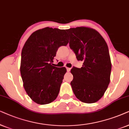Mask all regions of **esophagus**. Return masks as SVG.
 <instances>
[{"label":"esophagus","instance_id":"obj_1","mask_svg":"<svg viewBox=\"0 0 129 129\" xmlns=\"http://www.w3.org/2000/svg\"><path fill=\"white\" fill-rule=\"evenodd\" d=\"M70 70H71V68H68V67L67 68V71L68 72H69Z\"/></svg>","mask_w":129,"mask_h":129}]
</instances>
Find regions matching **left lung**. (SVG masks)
<instances>
[{"label":"left lung","instance_id":"1","mask_svg":"<svg viewBox=\"0 0 129 129\" xmlns=\"http://www.w3.org/2000/svg\"><path fill=\"white\" fill-rule=\"evenodd\" d=\"M70 47L82 67H73L71 85L81 102L94 103L103 97L110 83L111 63L106 42L97 30L87 27L67 30Z\"/></svg>","mask_w":129,"mask_h":129}]
</instances>
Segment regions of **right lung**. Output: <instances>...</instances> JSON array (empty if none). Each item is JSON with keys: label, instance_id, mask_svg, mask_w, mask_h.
Returning <instances> with one entry per match:
<instances>
[{"label": "right lung", "instance_id": "1", "mask_svg": "<svg viewBox=\"0 0 129 129\" xmlns=\"http://www.w3.org/2000/svg\"><path fill=\"white\" fill-rule=\"evenodd\" d=\"M68 38L65 30L47 27L32 33L24 45L20 74L26 92L36 103L49 104L57 97L67 70L52 66L53 59Z\"/></svg>", "mask_w": 129, "mask_h": 129}]
</instances>
